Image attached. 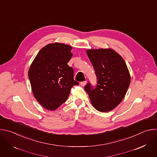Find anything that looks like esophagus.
<instances>
[{
    "label": "esophagus",
    "instance_id": "esophagus-1",
    "mask_svg": "<svg viewBox=\"0 0 157 157\" xmlns=\"http://www.w3.org/2000/svg\"><path fill=\"white\" fill-rule=\"evenodd\" d=\"M86 82L87 81H82L80 82V84L82 86H84L86 84Z\"/></svg>",
    "mask_w": 157,
    "mask_h": 157
}]
</instances>
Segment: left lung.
Here are the masks:
<instances>
[{"label": "left lung", "mask_w": 157, "mask_h": 157, "mask_svg": "<svg viewBox=\"0 0 157 157\" xmlns=\"http://www.w3.org/2000/svg\"><path fill=\"white\" fill-rule=\"evenodd\" d=\"M97 77L95 88L87 83L84 89L93 107L105 113L116 107L124 99L130 82V76L124 59L110 48L86 51Z\"/></svg>", "instance_id": "8db88e82"}]
</instances>
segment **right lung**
Segmentation results:
<instances>
[{
    "label": "right lung",
    "mask_w": 157,
    "mask_h": 157,
    "mask_svg": "<svg viewBox=\"0 0 157 157\" xmlns=\"http://www.w3.org/2000/svg\"><path fill=\"white\" fill-rule=\"evenodd\" d=\"M72 47L63 43L48 44L33 61L29 78L34 97L48 110H54L68 99L71 89L78 82L67 63L73 56Z\"/></svg>",
    "instance_id": "add662e5"
}]
</instances>
